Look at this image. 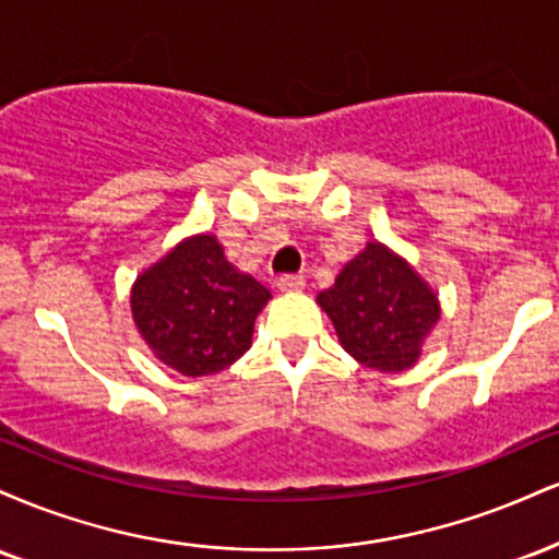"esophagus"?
<instances>
[{"instance_id": "obj_1", "label": "esophagus", "mask_w": 559, "mask_h": 559, "mask_svg": "<svg viewBox=\"0 0 559 559\" xmlns=\"http://www.w3.org/2000/svg\"><path fill=\"white\" fill-rule=\"evenodd\" d=\"M275 288L278 292H301L305 288V278L301 275H281V278H275Z\"/></svg>"}]
</instances>
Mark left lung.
<instances>
[{"label": "left lung", "instance_id": "left-lung-1", "mask_svg": "<svg viewBox=\"0 0 559 559\" xmlns=\"http://www.w3.org/2000/svg\"><path fill=\"white\" fill-rule=\"evenodd\" d=\"M338 344L378 373H402L420 360L441 318L439 294L402 254L370 239L331 288L318 294Z\"/></svg>", "mask_w": 559, "mask_h": 559}]
</instances>
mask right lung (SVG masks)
Listing matches in <instances>:
<instances>
[{
  "label": "right lung",
  "mask_w": 559,
  "mask_h": 559,
  "mask_svg": "<svg viewBox=\"0 0 559 559\" xmlns=\"http://www.w3.org/2000/svg\"><path fill=\"white\" fill-rule=\"evenodd\" d=\"M271 292L230 265L215 234L186 236L131 286L139 336L159 362L189 378L213 376L252 346Z\"/></svg>",
  "instance_id": "1"
}]
</instances>
